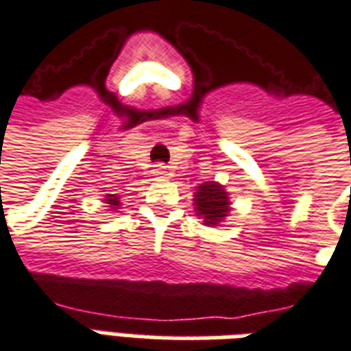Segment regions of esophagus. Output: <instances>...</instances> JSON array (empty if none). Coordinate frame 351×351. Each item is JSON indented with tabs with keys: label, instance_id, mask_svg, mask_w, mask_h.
<instances>
[{
	"label": "esophagus",
	"instance_id": "esophagus-1",
	"mask_svg": "<svg viewBox=\"0 0 351 351\" xmlns=\"http://www.w3.org/2000/svg\"><path fill=\"white\" fill-rule=\"evenodd\" d=\"M167 167L163 165V163H160V165H154V175L156 176H167Z\"/></svg>",
	"mask_w": 351,
	"mask_h": 351
}]
</instances>
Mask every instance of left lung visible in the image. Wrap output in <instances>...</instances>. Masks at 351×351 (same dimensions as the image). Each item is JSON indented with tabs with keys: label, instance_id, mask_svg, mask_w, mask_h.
<instances>
[{
	"label": "left lung",
	"instance_id": "left-lung-1",
	"mask_svg": "<svg viewBox=\"0 0 351 351\" xmlns=\"http://www.w3.org/2000/svg\"><path fill=\"white\" fill-rule=\"evenodd\" d=\"M193 197L195 213L203 218L205 226H218L229 214L228 191L218 182H205L197 186Z\"/></svg>",
	"mask_w": 351,
	"mask_h": 351
}]
</instances>
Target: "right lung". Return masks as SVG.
Here are the masks:
<instances>
[{
	"instance_id": "add662e5",
	"label": "right lung",
	"mask_w": 351,
	"mask_h": 351,
	"mask_svg": "<svg viewBox=\"0 0 351 351\" xmlns=\"http://www.w3.org/2000/svg\"><path fill=\"white\" fill-rule=\"evenodd\" d=\"M105 203H107V205L110 206L112 210H114V208H118V206H120V199H118V195H116V193H108L107 199H105Z\"/></svg>"
}]
</instances>
